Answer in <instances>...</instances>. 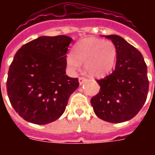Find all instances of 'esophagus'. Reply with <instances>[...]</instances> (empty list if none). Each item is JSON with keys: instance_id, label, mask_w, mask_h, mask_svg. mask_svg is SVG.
Here are the masks:
<instances>
[{"instance_id": "esophagus-1", "label": "esophagus", "mask_w": 155, "mask_h": 155, "mask_svg": "<svg viewBox=\"0 0 155 155\" xmlns=\"http://www.w3.org/2000/svg\"><path fill=\"white\" fill-rule=\"evenodd\" d=\"M86 80H87V78L83 77V76H80V77H79V82H80V84H84V83Z\"/></svg>"}]
</instances>
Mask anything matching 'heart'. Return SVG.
Instances as JSON below:
<instances>
[{
    "label": "heart",
    "instance_id": "1",
    "mask_svg": "<svg viewBox=\"0 0 155 155\" xmlns=\"http://www.w3.org/2000/svg\"><path fill=\"white\" fill-rule=\"evenodd\" d=\"M117 47L109 40L87 38L78 42L74 52L66 56V62L71 70H79L84 63L85 71L90 75L101 77L108 74L115 64Z\"/></svg>",
    "mask_w": 155,
    "mask_h": 155
}]
</instances>
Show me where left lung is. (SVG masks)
<instances>
[{
  "label": "left lung",
  "mask_w": 155,
  "mask_h": 155,
  "mask_svg": "<svg viewBox=\"0 0 155 155\" xmlns=\"http://www.w3.org/2000/svg\"><path fill=\"white\" fill-rule=\"evenodd\" d=\"M117 47L113 72L101 80L99 93L91 99L96 115L111 123L134 117L147 101L149 91L147 66L142 53L118 35H108Z\"/></svg>",
  "instance_id": "1"
}]
</instances>
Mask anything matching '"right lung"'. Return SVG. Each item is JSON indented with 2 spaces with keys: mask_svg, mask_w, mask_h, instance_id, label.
I'll return each instance as SVG.
<instances>
[{
  "mask_svg": "<svg viewBox=\"0 0 155 155\" xmlns=\"http://www.w3.org/2000/svg\"><path fill=\"white\" fill-rule=\"evenodd\" d=\"M71 38L42 36L23 45L8 69L6 88L14 110L37 125L54 121L65 111L79 87L78 78L66 75V56Z\"/></svg>",
  "mask_w": 155,
  "mask_h": 155,
  "instance_id": "1",
  "label": "right lung"
}]
</instances>
